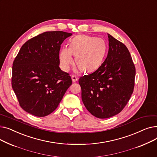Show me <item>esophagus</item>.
<instances>
[{"instance_id":"obj_1","label":"esophagus","mask_w":157,"mask_h":157,"mask_svg":"<svg viewBox=\"0 0 157 157\" xmlns=\"http://www.w3.org/2000/svg\"><path fill=\"white\" fill-rule=\"evenodd\" d=\"M71 78H72V80L73 82H76L78 80V78L75 75H72Z\"/></svg>"}]
</instances>
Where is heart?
I'll use <instances>...</instances> for the list:
<instances>
[{
    "label": "heart",
    "mask_w": 157,
    "mask_h": 157,
    "mask_svg": "<svg viewBox=\"0 0 157 157\" xmlns=\"http://www.w3.org/2000/svg\"><path fill=\"white\" fill-rule=\"evenodd\" d=\"M107 52V44L102 38L79 35L71 39L69 48H63L59 53L62 69L68 71L76 56L77 67L83 72H92L101 65Z\"/></svg>",
    "instance_id": "1"
}]
</instances>
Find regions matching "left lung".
Wrapping results in <instances>:
<instances>
[{
	"mask_svg": "<svg viewBox=\"0 0 157 157\" xmlns=\"http://www.w3.org/2000/svg\"><path fill=\"white\" fill-rule=\"evenodd\" d=\"M108 35L109 51L105 61L96 71L79 79L85 108L101 119L112 117L125 108L133 93L136 76L126 46Z\"/></svg>",
	"mask_w": 157,
	"mask_h": 157,
	"instance_id": "1",
	"label": "left lung"
}]
</instances>
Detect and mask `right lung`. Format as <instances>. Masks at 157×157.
I'll use <instances>...</instances> for the list:
<instances>
[{"label":"right lung","mask_w":157,"mask_h":157,"mask_svg":"<svg viewBox=\"0 0 157 157\" xmlns=\"http://www.w3.org/2000/svg\"><path fill=\"white\" fill-rule=\"evenodd\" d=\"M72 34L45 32L21 46L13 62L11 84L24 111L38 117L51 114L72 85L69 74L59 67L60 46Z\"/></svg>","instance_id":"obj_1"}]
</instances>
